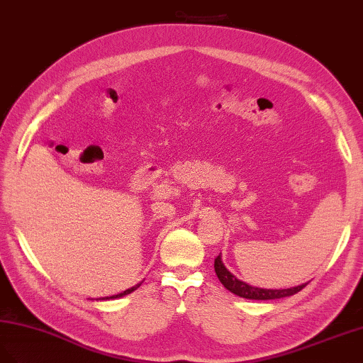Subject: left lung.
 <instances>
[{"instance_id": "left-lung-1", "label": "left lung", "mask_w": 363, "mask_h": 363, "mask_svg": "<svg viewBox=\"0 0 363 363\" xmlns=\"http://www.w3.org/2000/svg\"><path fill=\"white\" fill-rule=\"evenodd\" d=\"M215 273L220 279V282L226 287L229 291H232L233 295H237L240 298H246V299H258V301H269V299H279V298H286V296H291L295 293L301 291L303 287L307 286L302 284V286L298 287H290V289H282V290H275V289H259V287H253L250 284L242 282L241 279H238L237 277L230 273L226 266H224L221 257L218 255L215 258Z\"/></svg>"}]
</instances>
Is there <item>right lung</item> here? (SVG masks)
<instances>
[{
	"instance_id": "obj_1",
	"label": "right lung",
	"mask_w": 363,
	"mask_h": 363,
	"mask_svg": "<svg viewBox=\"0 0 363 363\" xmlns=\"http://www.w3.org/2000/svg\"><path fill=\"white\" fill-rule=\"evenodd\" d=\"M140 284H142V282H140ZM140 284H137V286H134V287H131V289H128V290H125V291L119 293V295H114V296H110V298H106V299H116V298H122V296H125V295H130V293H133L135 289L140 287Z\"/></svg>"
}]
</instances>
